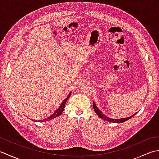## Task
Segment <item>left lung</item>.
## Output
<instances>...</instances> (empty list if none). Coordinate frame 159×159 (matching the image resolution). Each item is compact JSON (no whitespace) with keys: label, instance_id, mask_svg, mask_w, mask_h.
I'll list each match as a JSON object with an SVG mask.
<instances>
[{"label":"left lung","instance_id":"8db88e82","mask_svg":"<svg viewBox=\"0 0 159 159\" xmlns=\"http://www.w3.org/2000/svg\"><path fill=\"white\" fill-rule=\"evenodd\" d=\"M93 109H94V111H95V112L97 113L98 116L99 117L102 118V120L110 121V122H113V123H123V122H124V121H126L129 119H130V118L133 117L134 115L136 114V113H134L133 115V116H131L130 117H125V118H121V119H112V118H110L109 117H107V116H105V115H104L102 112V111L99 110V109H98L96 104H95V102H94V101H93Z\"/></svg>","mask_w":159,"mask_h":159}]
</instances>
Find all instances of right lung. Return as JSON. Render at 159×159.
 Segmentation results:
<instances>
[{"label":"right lung","mask_w":159,"mask_h":159,"mask_svg":"<svg viewBox=\"0 0 159 159\" xmlns=\"http://www.w3.org/2000/svg\"><path fill=\"white\" fill-rule=\"evenodd\" d=\"M71 93H72V92H70L69 93L68 96H67V97L63 101V102H61V105L59 106V107L55 111V113H53V114L51 115V116H50V117H48V118H47V119H44V120H39V121H38L39 122H43V121H50V120H51L54 119V118H55V117H57L59 116L60 115L63 113V110H64V108H65V105H66V101H67V100L69 98H70V95H71Z\"/></svg>","instance_id":"right-lung-1"}]
</instances>
